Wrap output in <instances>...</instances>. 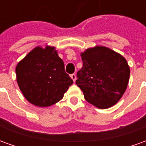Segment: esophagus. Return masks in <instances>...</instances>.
I'll use <instances>...</instances> for the list:
<instances>
[{
  "label": "esophagus",
  "mask_w": 146,
  "mask_h": 146,
  "mask_svg": "<svg viewBox=\"0 0 146 146\" xmlns=\"http://www.w3.org/2000/svg\"><path fill=\"white\" fill-rule=\"evenodd\" d=\"M70 77H71V79L73 80V81L75 82V80H76V74H74V73H73V74H71V75H70Z\"/></svg>",
  "instance_id": "34e87169"
}]
</instances>
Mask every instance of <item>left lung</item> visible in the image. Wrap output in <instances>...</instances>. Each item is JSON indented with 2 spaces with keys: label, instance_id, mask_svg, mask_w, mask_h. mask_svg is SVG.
I'll list each match as a JSON object with an SVG mask.
<instances>
[{
  "label": "left lung",
  "instance_id": "8db88e82",
  "mask_svg": "<svg viewBox=\"0 0 146 146\" xmlns=\"http://www.w3.org/2000/svg\"><path fill=\"white\" fill-rule=\"evenodd\" d=\"M83 66L76 84L87 102L99 109L113 106L124 94L130 77L127 62L121 54L103 46L82 52Z\"/></svg>",
  "mask_w": 146,
  "mask_h": 146
}]
</instances>
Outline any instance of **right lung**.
Masks as SVG:
<instances>
[{
	"label": "right lung",
	"instance_id": "obj_1",
	"mask_svg": "<svg viewBox=\"0 0 146 146\" xmlns=\"http://www.w3.org/2000/svg\"><path fill=\"white\" fill-rule=\"evenodd\" d=\"M16 80L31 104L47 107L60 101L73 83L54 47H36L17 64Z\"/></svg>",
	"mask_w": 146,
	"mask_h": 146
}]
</instances>
